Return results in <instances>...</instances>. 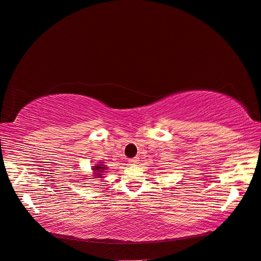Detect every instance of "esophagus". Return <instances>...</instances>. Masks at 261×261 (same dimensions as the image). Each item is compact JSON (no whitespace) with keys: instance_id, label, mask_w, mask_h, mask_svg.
Masks as SVG:
<instances>
[{"instance_id":"34e87169","label":"esophagus","mask_w":261,"mask_h":261,"mask_svg":"<svg viewBox=\"0 0 261 261\" xmlns=\"http://www.w3.org/2000/svg\"><path fill=\"white\" fill-rule=\"evenodd\" d=\"M139 162V159L138 158H132L129 160V163L130 164H137Z\"/></svg>"}]
</instances>
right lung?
Instances as JSON below:
<instances>
[{"label":"right lung","mask_w":261,"mask_h":261,"mask_svg":"<svg viewBox=\"0 0 261 261\" xmlns=\"http://www.w3.org/2000/svg\"><path fill=\"white\" fill-rule=\"evenodd\" d=\"M106 166L102 165V164H98L96 166H93V176H97V177H102V174L101 173H105L106 172Z\"/></svg>","instance_id":"1"}]
</instances>
